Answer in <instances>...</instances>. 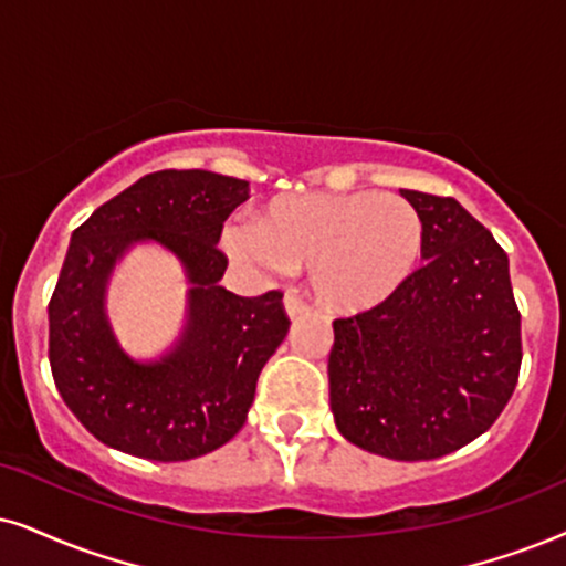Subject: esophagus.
Here are the masks:
<instances>
[{"label":"esophagus","instance_id":"1","mask_svg":"<svg viewBox=\"0 0 566 566\" xmlns=\"http://www.w3.org/2000/svg\"><path fill=\"white\" fill-rule=\"evenodd\" d=\"M284 311H287L290 318H297V316H303V313H307V305L297 297L295 290H290L287 295H284Z\"/></svg>","mask_w":566,"mask_h":566}]
</instances>
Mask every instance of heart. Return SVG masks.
I'll list each match as a JSON object with an SVG mask.
<instances>
[{
	"mask_svg": "<svg viewBox=\"0 0 566 566\" xmlns=\"http://www.w3.org/2000/svg\"><path fill=\"white\" fill-rule=\"evenodd\" d=\"M423 219L384 192H300L271 200L255 227L227 245L269 271L307 266L311 290L332 311H368L402 287L423 253Z\"/></svg>",
	"mask_w": 566,
	"mask_h": 566,
	"instance_id": "heart-1",
	"label": "heart"
}]
</instances>
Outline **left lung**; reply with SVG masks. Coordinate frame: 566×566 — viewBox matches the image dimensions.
Returning <instances> with one entry per match:
<instances>
[{
	"mask_svg": "<svg viewBox=\"0 0 566 566\" xmlns=\"http://www.w3.org/2000/svg\"><path fill=\"white\" fill-rule=\"evenodd\" d=\"M426 263L381 305L334 321L336 428L389 460H436L489 431L517 386L520 311L504 248L454 198L399 190Z\"/></svg>",
	"mask_w": 566,
	"mask_h": 566,
	"instance_id": "1",
	"label": "left lung"
}]
</instances>
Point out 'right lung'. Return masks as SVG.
<instances>
[{
  "label": "right lung",
  "mask_w": 566,
  "mask_h": 566,
  "mask_svg": "<svg viewBox=\"0 0 566 566\" xmlns=\"http://www.w3.org/2000/svg\"><path fill=\"white\" fill-rule=\"evenodd\" d=\"M248 182L206 169L140 177L73 232L49 300V363L64 405L106 447L156 462L209 454L245 423L255 384L287 336L282 292L240 297L219 279L221 227ZM159 241L189 271L191 313L169 356L138 364L103 313L113 263L135 241Z\"/></svg>",
  "instance_id": "add662e5"
}]
</instances>
